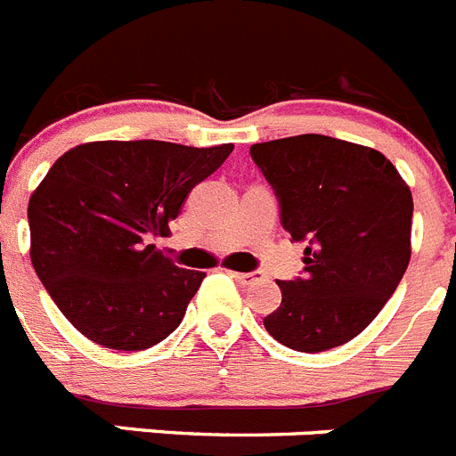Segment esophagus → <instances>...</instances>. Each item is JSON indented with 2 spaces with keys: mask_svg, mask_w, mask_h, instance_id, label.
Listing matches in <instances>:
<instances>
[{
  "mask_svg": "<svg viewBox=\"0 0 456 456\" xmlns=\"http://www.w3.org/2000/svg\"><path fill=\"white\" fill-rule=\"evenodd\" d=\"M232 277L240 284H252V282H256V280H261V273H236L233 271Z\"/></svg>",
  "mask_w": 456,
  "mask_h": 456,
  "instance_id": "1",
  "label": "esophagus"
}]
</instances>
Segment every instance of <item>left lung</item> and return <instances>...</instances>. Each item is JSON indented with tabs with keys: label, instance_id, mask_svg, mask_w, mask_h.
Returning <instances> with one entry per match:
<instances>
[{
	"label": "left lung",
	"instance_id": "obj_1",
	"mask_svg": "<svg viewBox=\"0 0 456 456\" xmlns=\"http://www.w3.org/2000/svg\"><path fill=\"white\" fill-rule=\"evenodd\" d=\"M280 223L307 243L303 277L282 280L264 326L284 346L319 354L365 330L411 259L413 197L395 165L370 146L328 134L252 144Z\"/></svg>",
	"mask_w": 456,
	"mask_h": 456
}]
</instances>
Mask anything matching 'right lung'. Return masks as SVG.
<instances>
[{"instance_id": "add662e5", "label": "right lung", "mask_w": 456, "mask_h": 456, "mask_svg": "<svg viewBox=\"0 0 456 456\" xmlns=\"http://www.w3.org/2000/svg\"><path fill=\"white\" fill-rule=\"evenodd\" d=\"M233 144L89 142L63 153L29 200L31 264L91 342L144 351L179 328L206 273L174 266L149 240Z\"/></svg>"}]
</instances>
